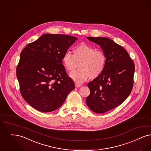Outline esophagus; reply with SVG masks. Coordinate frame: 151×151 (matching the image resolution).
Returning <instances> with one entry per match:
<instances>
[{"mask_svg": "<svg viewBox=\"0 0 151 151\" xmlns=\"http://www.w3.org/2000/svg\"><path fill=\"white\" fill-rule=\"evenodd\" d=\"M75 87L76 88H79V87H80V86H81V84H78V83H76L75 84Z\"/></svg>", "mask_w": 151, "mask_h": 151, "instance_id": "34e87169", "label": "esophagus"}]
</instances>
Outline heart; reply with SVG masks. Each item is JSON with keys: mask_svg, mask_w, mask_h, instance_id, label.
<instances>
[{"mask_svg": "<svg viewBox=\"0 0 151 151\" xmlns=\"http://www.w3.org/2000/svg\"><path fill=\"white\" fill-rule=\"evenodd\" d=\"M62 61L67 71H73L79 66L80 69L70 74L75 81L81 83L88 78L94 79L102 73L106 63V57L101 50L83 43L73 49V54L66 52Z\"/></svg>", "mask_w": 151, "mask_h": 151, "instance_id": "b5f03b06", "label": "heart"}]
</instances>
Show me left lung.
<instances>
[{
    "instance_id": "obj_1",
    "label": "left lung",
    "mask_w": 151,
    "mask_h": 151,
    "mask_svg": "<svg viewBox=\"0 0 151 151\" xmlns=\"http://www.w3.org/2000/svg\"><path fill=\"white\" fill-rule=\"evenodd\" d=\"M100 45L106 57L102 73L88 84L90 94L86 103L91 110L103 114L119 106L132 91L135 66L127 50L104 37H87Z\"/></svg>"
}]
</instances>
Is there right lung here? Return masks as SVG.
<instances>
[{"label":"right lung","instance_id":"obj_1","mask_svg":"<svg viewBox=\"0 0 151 151\" xmlns=\"http://www.w3.org/2000/svg\"><path fill=\"white\" fill-rule=\"evenodd\" d=\"M77 40L68 35L45 34L22 50L16 75L22 96L34 109L42 112L53 111L74 89L62 57Z\"/></svg>","mask_w":151,"mask_h":151}]
</instances>
